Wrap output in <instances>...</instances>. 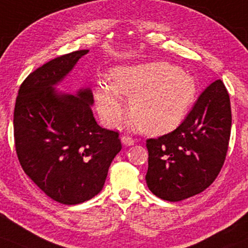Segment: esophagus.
<instances>
[{"instance_id":"obj_1","label":"esophagus","mask_w":248,"mask_h":248,"mask_svg":"<svg viewBox=\"0 0 248 248\" xmlns=\"http://www.w3.org/2000/svg\"><path fill=\"white\" fill-rule=\"evenodd\" d=\"M121 143L126 146H130V145H134L135 140L134 139H131L130 136H128V135H124V136L121 137Z\"/></svg>"}]
</instances>
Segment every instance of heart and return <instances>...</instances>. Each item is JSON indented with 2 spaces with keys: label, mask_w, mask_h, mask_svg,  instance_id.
<instances>
[{
  "label": "heart",
  "mask_w": 248,
  "mask_h": 248,
  "mask_svg": "<svg viewBox=\"0 0 248 248\" xmlns=\"http://www.w3.org/2000/svg\"><path fill=\"white\" fill-rule=\"evenodd\" d=\"M196 95L193 78L167 62L117 67L111 83H99L95 92L97 108L106 124L115 126L121 121L124 106L120 97H127L131 120L150 135L176 128Z\"/></svg>",
  "instance_id": "b5f03b06"
}]
</instances>
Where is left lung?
I'll return each mask as SVG.
<instances>
[{"label":"left lung","mask_w":248,"mask_h":248,"mask_svg":"<svg viewBox=\"0 0 248 248\" xmlns=\"http://www.w3.org/2000/svg\"><path fill=\"white\" fill-rule=\"evenodd\" d=\"M231 133L230 97L224 83L209 84L176 129L146 140V184L168 202L196 196L220 173Z\"/></svg>","instance_id":"1"}]
</instances>
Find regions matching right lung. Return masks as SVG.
Segmentation results:
<instances>
[{"mask_svg":"<svg viewBox=\"0 0 248 248\" xmlns=\"http://www.w3.org/2000/svg\"><path fill=\"white\" fill-rule=\"evenodd\" d=\"M88 51L59 56L32 72L15 105L18 160L46 196L64 205L84 202L101 192L122 147L119 133L97 124L89 88L77 96L55 90Z\"/></svg>","mask_w":248,"mask_h":248,"instance_id":"add662e5","label":"right lung"}]
</instances>
